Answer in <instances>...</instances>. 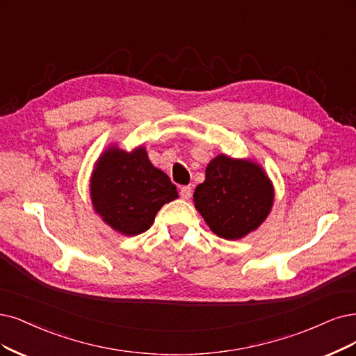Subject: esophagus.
Masks as SVG:
<instances>
[{
  "label": "esophagus",
  "instance_id": "1",
  "mask_svg": "<svg viewBox=\"0 0 356 356\" xmlns=\"http://www.w3.org/2000/svg\"><path fill=\"white\" fill-rule=\"evenodd\" d=\"M180 196L183 200H189L192 196V188L191 186H181L180 188Z\"/></svg>",
  "mask_w": 356,
  "mask_h": 356
}]
</instances>
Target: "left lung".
<instances>
[{"mask_svg": "<svg viewBox=\"0 0 356 356\" xmlns=\"http://www.w3.org/2000/svg\"><path fill=\"white\" fill-rule=\"evenodd\" d=\"M273 198V186L261 167L226 155L208 164L205 181L193 193L209 229L230 241L255 230L268 216Z\"/></svg>", "mask_w": 356, "mask_h": 356, "instance_id": "obj_1", "label": "left lung"}]
</instances>
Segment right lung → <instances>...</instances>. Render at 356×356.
<instances>
[{
	"label": "right lung",
	"mask_w": 356,
	"mask_h": 356,
	"mask_svg": "<svg viewBox=\"0 0 356 356\" xmlns=\"http://www.w3.org/2000/svg\"><path fill=\"white\" fill-rule=\"evenodd\" d=\"M90 196L107 225L136 236L147 232L160 208L179 195L170 177L151 164L143 148L131 152L110 148L92 176Z\"/></svg>",
	"instance_id": "right-lung-1"
}]
</instances>
